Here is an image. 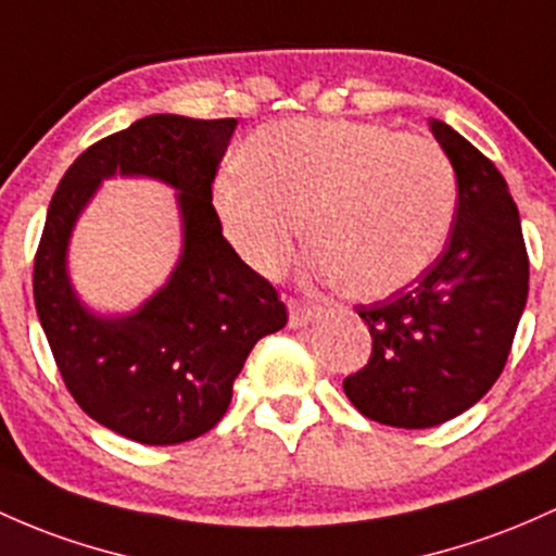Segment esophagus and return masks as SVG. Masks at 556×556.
I'll return each mask as SVG.
<instances>
[{"label": "esophagus", "mask_w": 556, "mask_h": 556, "mask_svg": "<svg viewBox=\"0 0 556 556\" xmlns=\"http://www.w3.org/2000/svg\"><path fill=\"white\" fill-rule=\"evenodd\" d=\"M314 303H303V301H290V327H306L311 319L316 316Z\"/></svg>", "instance_id": "esophagus-1"}]
</instances>
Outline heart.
<instances>
[{"mask_svg":"<svg viewBox=\"0 0 556 556\" xmlns=\"http://www.w3.org/2000/svg\"><path fill=\"white\" fill-rule=\"evenodd\" d=\"M213 203L229 242L258 274L290 264L303 237L314 268L356 298H388L435 264L456 216V174L432 139L367 121L261 126Z\"/></svg>","mask_w":556,"mask_h":556,"instance_id":"obj_1","label":"heart"}]
</instances>
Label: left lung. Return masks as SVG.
<instances>
[{
  "label": "left lung",
  "instance_id": "obj_1",
  "mask_svg": "<svg viewBox=\"0 0 556 556\" xmlns=\"http://www.w3.org/2000/svg\"><path fill=\"white\" fill-rule=\"evenodd\" d=\"M430 131L459 187L451 240L417 282L356 306L371 356L343 380L364 417L406 430L448 422L483 399L528 301V250L504 176L448 124L432 118Z\"/></svg>",
  "mask_w": 556,
  "mask_h": 556
}]
</instances>
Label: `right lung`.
<instances>
[{
	"instance_id": "1",
	"label": "right lung",
	"mask_w": 556,
	"mask_h": 556,
	"mask_svg": "<svg viewBox=\"0 0 556 556\" xmlns=\"http://www.w3.org/2000/svg\"><path fill=\"white\" fill-rule=\"evenodd\" d=\"M235 118L148 115L84 150L52 194L34 258V303L73 401L94 422L174 446L218 425L248 353L288 325L277 290L224 240L213 208ZM150 175L180 189L186 245L169 282L134 315L97 317L70 288L67 240L108 175Z\"/></svg>"
}]
</instances>
